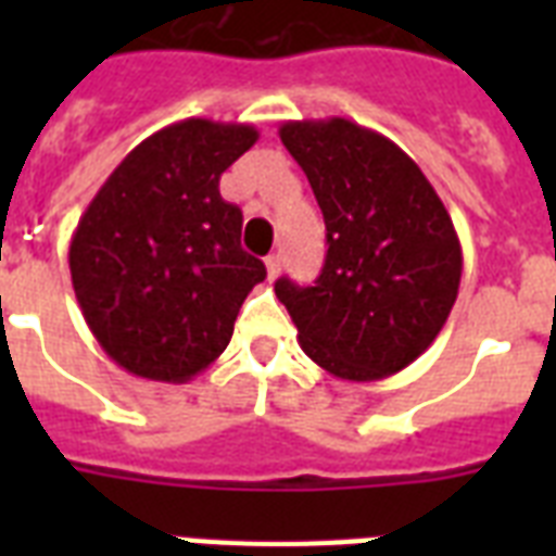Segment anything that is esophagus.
I'll list each match as a JSON object with an SVG mask.
<instances>
[{"label": "esophagus", "mask_w": 556, "mask_h": 556, "mask_svg": "<svg viewBox=\"0 0 556 556\" xmlns=\"http://www.w3.org/2000/svg\"><path fill=\"white\" fill-rule=\"evenodd\" d=\"M265 268H268L270 279H277L279 270H282V256H279V253H270L268 260H265Z\"/></svg>", "instance_id": "34e87169"}]
</instances>
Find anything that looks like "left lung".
Instances as JSON below:
<instances>
[{
	"mask_svg": "<svg viewBox=\"0 0 556 556\" xmlns=\"http://www.w3.org/2000/svg\"><path fill=\"white\" fill-rule=\"evenodd\" d=\"M279 141L326 218V265L308 288L277 279L300 346L340 380L406 369L439 338L462 282L444 201L397 143L346 121H286Z\"/></svg>",
	"mask_w": 556,
	"mask_h": 556,
	"instance_id": "obj_1",
	"label": "left lung"
}]
</instances>
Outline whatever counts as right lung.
<instances>
[{
    "label": "right lung",
    "mask_w": 556,
    "mask_h": 556,
    "mask_svg": "<svg viewBox=\"0 0 556 556\" xmlns=\"http://www.w3.org/2000/svg\"><path fill=\"white\" fill-rule=\"evenodd\" d=\"M256 126L187 117L103 181L68 244L74 296L100 349L138 378L185 383L230 343L265 265L242 251V210L218 178Z\"/></svg>",
    "instance_id": "1"
}]
</instances>
